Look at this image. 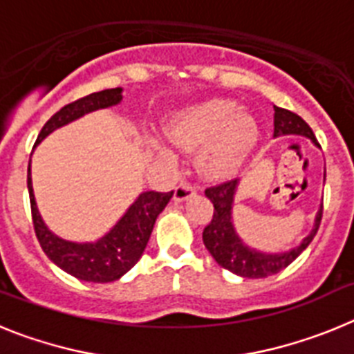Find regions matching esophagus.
<instances>
[{
	"instance_id": "esophagus-1",
	"label": "esophagus",
	"mask_w": 354,
	"mask_h": 354,
	"mask_svg": "<svg viewBox=\"0 0 354 354\" xmlns=\"http://www.w3.org/2000/svg\"><path fill=\"white\" fill-rule=\"evenodd\" d=\"M195 193H196L195 184L186 183V180H183V183L177 184V187H175L174 198L177 200V202H183V200L189 198V196H193V195H195Z\"/></svg>"
}]
</instances>
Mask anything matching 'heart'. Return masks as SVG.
I'll return each mask as SVG.
<instances>
[{
	"label": "heart",
	"mask_w": 354,
	"mask_h": 354,
	"mask_svg": "<svg viewBox=\"0 0 354 354\" xmlns=\"http://www.w3.org/2000/svg\"><path fill=\"white\" fill-rule=\"evenodd\" d=\"M168 134L180 149H200L196 162L202 174L228 177L253 149L259 127L230 99H211L179 111L168 124Z\"/></svg>",
	"instance_id": "obj_1"
}]
</instances>
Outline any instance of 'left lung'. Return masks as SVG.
Listing matches in <instances>:
<instances>
[{"instance_id":"1","label":"left lung","mask_w":354,"mask_h":354,"mask_svg":"<svg viewBox=\"0 0 354 354\" xmlns=\"http://www.w3.org/2000/svg\"><path fill=\"white\" fill-rule=\"evenodd\" d=\"M280 134H303V136H308V138L317 143L314 131L299 115L292 113L289 109L274 106V136H280ZM236 187L237 179H232L209 186L205 189V196L214 205L211 221L205 225L204 232H202L205 248L209 250V253L221 268H225V270L234 274H239V277L266 278L270 274L280 273L282 270H286L290 262L296 261L299 253L312 243L314 236L317 234L319 225H321L323 207L317 212L315 227L303 239L301 245L292 248L290 252L268 255V253L255 252V250H250L248 246L243 245L239 237H237L236 230H234L232 221H230V211H232Z\"/></svg>"}]
</instances>
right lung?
I'll return each mask as SVG.
<instances>
[{
    "instance_id": "obj_1",
    "label": "right lung",
    "mask_w": 354,
    "mask_h": 354,
    "mask_svg": "<svg viewBox=\"0 0 354 354\" xmlns=\"http://www.w3.org/2000/svg\"><path fill=\"white\" fill-rule=\"evenodd\" d=\"M120 99L122 88H108L81 97L74 102H68L44 124L37 136L35 145L58 127L83 117L84 113L118 104ZM28 192H30L33 228H35V236L44 253L65 273L72 274L77 280L93 283L115 282L140 261L143 250L149 243L150 234H152V228H154L156 218L162 209L167 207L174 195V192L142 193L138 200L127 209L126 214L122 216V220L102 239H99L97 243L77 245V243H68V241L56 237L44 225L42 218L37 211L33 187H31L30 165H28Z\"/></svg>"
}]
</instances>
